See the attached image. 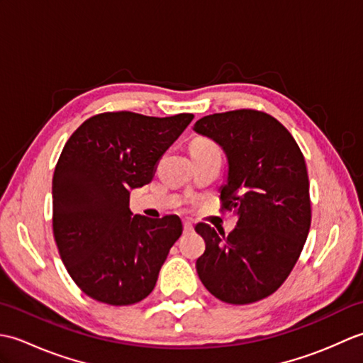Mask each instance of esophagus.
I'll list each match as a JSON object with an SVG mask.
<instances>
[{
    "instance_id": "esophagus-1",
    "label": "esophagus",
    "mask_w": 363,
    "mask_h": 363,
    "mask_svg": "<svg viewBox=\"0 0 363 363\" xmlns=\"http://www.w3.org/2000/svg\"><path fill=\"white\" fill-rule=\"evenodd\" d=\"M182 225H184V233H191V230H194V223L191 221H184Z\"/></svg>"
}]
</instances>
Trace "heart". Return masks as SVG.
Returning <instances> with one entry per match:
<instances>
[{
    "mask_svg": "<svg viewBox=\"0 0 363 363\" xmlns=\"http://www.w3.org/2000/svg\"><path fill=\"white\" fill-rule=\"evenodd\" d=\"M209 148H215V145L211 142V140H207V138H195L194 142H191V145H190V151H194V150H209Z\"/></svg>",
    "mask_w": 363,
    "mask_h": 363,
    "instance_id": "1",
    "label": "heart"
}]
</instances>
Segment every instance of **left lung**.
<instances>
[{
    "mask_svg": "<svg viewBox=\"0 0 363 363\" xmlns=\"http://www.w3.org/2000/svg\"><path fill=\"white\" fill-rule=\"evenodd\" d=\"M194 130L217 142L228 157L221 209L237 226L198 223L206 251L196 260L204 287L228 304L272 295L295 267L311 229L309 176L291 134L272 115L238 109L199 118Z\"/></svg>",
    "mask_w": 363,
    "mask_h": 363,
    "instance_id": "1",
    "label": "left lung"
}]
</instances>
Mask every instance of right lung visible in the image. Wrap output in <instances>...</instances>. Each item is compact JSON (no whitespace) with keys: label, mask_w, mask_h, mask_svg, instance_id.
Segmentation results:
<instances>
[{"label":"right lung","mask_w":363,"mask_h":363,"mask_svg":"<svg viewBox=\"0 0 363 363\" xmlns=\"http://www.w3.org/2000/svg\"><path fill=\"white\" fill-rule=\"evenodd\" d=\"M191 120L194 113L104 112L68 138L52 176V233L68 274L87 296L129 306L152 291L182 223L177 215H133L129 195L151 182Z\"/></svg>","instance_id":"1"}]
</instances>
